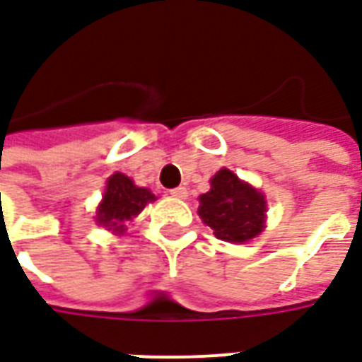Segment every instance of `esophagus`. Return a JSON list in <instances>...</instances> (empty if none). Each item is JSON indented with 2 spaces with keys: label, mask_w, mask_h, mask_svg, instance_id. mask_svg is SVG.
Here are the masks:
<instances>
[{
  "label": "esophagus",
  "mask_w": 362,
  "mask_h": 362,
  "mask_svg": "<svg viewBox=\"0 0 362 362\" xmlns=\"http://www.w3.org/2000/svg\"><path fill=\"white\" fill-rule=\"evenodd\" d=\"M170 194H173L174 197H178V199H186V197H188V189L184 188V186H180V188L170 189Z\"/></svg>",
  "instance_id": "obj_1"
}]
</instances>
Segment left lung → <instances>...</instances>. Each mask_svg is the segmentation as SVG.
Wrapping results in <instances>:
<instances>
[{
	"label": "left lung",
	"instance_id": "left-lung-1",
	"mask_svg": "<svg viewBox=\"0 0 362 362\" xmlns=\"http://www.w3.org/2000/svg\"><path fill=\"white\" fill-rule=\"evenodd\" d=\"M211 188L199 196L197 215L213 235L225 243L244 244L266 228V196L233 170L221 168L213 176Z\"/></svg>",
	"mask_w": 362,
	"mask_h": 362
}]
</instances>
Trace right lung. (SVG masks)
<instances>
[{
  "instance_id": "right-lung-1",
  "label": "right lung",
  "mask_w": 362,
  "mask_h": 362,
  "mask_svg": "<svg viewBox=\"0 0 362 362\" xmlns=\"http://www.w3.org/2000/svg\"><path fill=\"white\" fill-rule=\"evenodd\" d=\"M155 199L157 196L151 189L135 186V182L126 174L114 173L106 180L103 199L96 205L95 221L112 235H124L127 223Z\"/></svg>"
}]
</instances>
